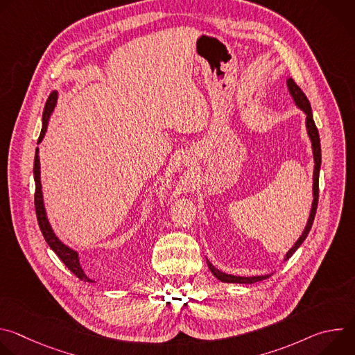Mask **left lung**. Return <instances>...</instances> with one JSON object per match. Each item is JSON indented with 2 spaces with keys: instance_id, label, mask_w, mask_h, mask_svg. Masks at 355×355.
I'll use <instances>...</instances> for the list:
<instances>
[{
  "instance_id": "left-lung-1",
  "label": "left lung",
  "mask_w": 355,
  "mask_h": 355,
  "mask_svg": "<svg viewBox=\"0 0 355 355\" xmlns=\"http://www.w3.org/2000/svg\"><path fill=\"white\" fill-rule=\"evenodd\" d=\"M288 84V89L295 101V104L306 114V129H308V135L311 137L312 141V148H313V159H315V171H313V202H312V209H311V215L306 223L305 230H303L302 236L297 239V241L293 244V247L286 252L285 260H288L293 252L300 247V244L305 241V239L308 237L313 220H315V215H316V209H318V200H319V173H320V164H322V151H320V137H319V130L315 125L313 121V115H312V108H311V103L309 99L306 98V95L303 94V91L296 85V83L292 78L286 80ZM208 267L211 270V272L222 282H230V284H254L259 281H263L266 278H270V275H260V277H236V275H230V274H225L222 271H219L218 268H215L208 260Z\"/></svg>"
}]
</instances>
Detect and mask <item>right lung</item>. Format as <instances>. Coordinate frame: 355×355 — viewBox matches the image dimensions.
Returning <instances> with one entry per match:
<instances>
[{"instance_id": "right-lung-1", "label": "right lung", "mask_w": 355, "mask_h": 355, "mask_svg": "<svg viewBox=\"0 0 355 355\" xmlns=\"http://www.w3.org/2000/svg\"><path fill=\"white\" fill-rule=\"evenodd\" d=\"M58 103V91H53L52 94L49 95L47 101H46V105L43 110V116H42V132L40 136L37 139V143L42 141L44 132L47 129V122L50 115H52L55 107ZM33 175H35V211H36V218H37V223L40 227V232L46 240V243L50 245L58 257L64 263V266L81 281L85 282H92V279L84 272L80 260H78V254L77 251L71 250L70 247L64 245L53 233L52 227L49 225V220L46 218V211H44V205H43V195H42V184H40V163H39V148L36 147V153H35V163H33Z\"/></svg>"}]
</instances>
